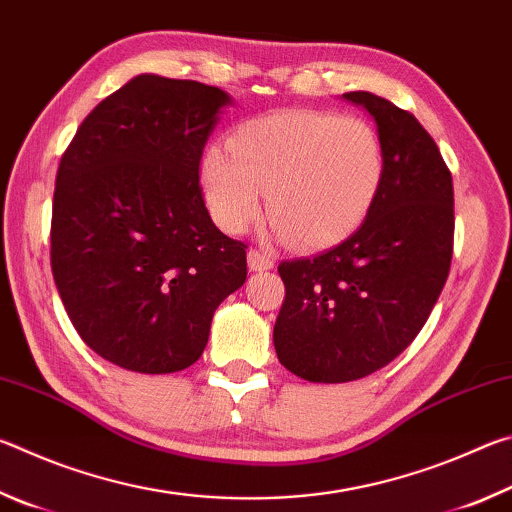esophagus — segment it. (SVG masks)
Instances as JSON below:
<instances>
[{
	"label": "esophagus",
	"mask_w": 512,
	"mask_h": 512,
	"mask_svg": "<svg viewBox=\"0 0 512 512\" xmlns=\"http://www.w3.org/2000/svg\"><path fill=\"white\" fill-rule=\"evenodd\" d=\"M275 266L273 257L262 253V250H248V268L250 271H271Z\"/></svg>",
	"instance_id": "1"
}]
</instances>
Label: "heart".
Segmentation results:
<instances>
[{
  "mask_svg": "<svg viewBox=\"0 0 512 512\" xmlns=\"http://www.w3.org/2000/svg\"><path fill=\"white\" fill-rule=\"evenodd\" d=\"M386 155L366 119L329 110H277L244 121L230 146L212 144L201 187L214 221L230 235L266 214L287 244L320 250L366 221L384 183Z\"/></svg>",
  "mask_w": 512,
  "mask_h": 512,
  "instance_id": "heart-1",
  "label": "heart"
}]
</instances>
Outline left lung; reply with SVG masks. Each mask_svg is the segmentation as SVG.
Here are the masks:
<instances>
[{
  "label": "left lung",
  "mask_w": 512,
  "mask_h": 512,
  "mask_svg": "<svg viewBox=\"0 0 512 512\" xmlns=\"http://www.w3.org/2000/svg\"><path fill=\"white\" fill-rule=\"evenodd\" d=\"M377 124L386 155L377 201L352 235L314 259L277 266L287 298L277 359L318 384L368 377L409 348L443 291L454 246L452 173L411 112L348 92Z\"/></svg>",
  "instance_id": "8db88e82"
}]
</instances>
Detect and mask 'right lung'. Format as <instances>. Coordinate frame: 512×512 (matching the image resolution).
<instances>
[{
	"mask_svg": "<svg viewBox=\"0 0 512 512\" xmlns=\"http://www.w3.org/2000/svg\"><path fill=\"white\" fill-rule=\"evenodd\" d=\"M228 92L140 74L94 108L60 160L51 271L88 348L164 375L192 366L246 246L216 228L198 164Z\"/></svg>",
	"mask_w": 512,
	"mask_h": 512,
	"instance_id": "1",
	"label": "right lung"
}]
</instances>
